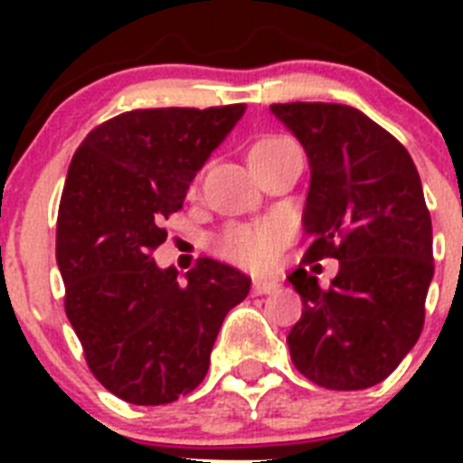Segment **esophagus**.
<instances>
[{"instance_id": "34e87169", "label": "esophagus", "mask_w": 463, "mask_h": 463, "mask_svg": "<svg viewBox=\"0 0 463 463\" xmlns=\"http://www.w3.org/2000/svg\"><path fill=\"white\" fill-rule=\"evenodd\" d=\"M278 288H280V282L271 280V278H257L252 282V292L255 294H273L278 292Z\"/></svg>"}]
</instances>
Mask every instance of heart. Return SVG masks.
<instances>
[{"instance_id": "1", "label": "heart", "mask_w": 463, "mask_h": 463, "mask_svg": "<svg viewBox=\"0 0 463 463\" xmlns=\"http://www.w3.org/2000/svg\"><path fill=\"white\" fill-rule=\"evenodd\" d=\"M288 138L282 137H261L250 143L248 148V157H255L260 153L276 148ZM288 236V229L280 222H257V224H236L229 227L218 241V252L224 260L241 264L248 269H261L267 267L273 255L278 252L280 243Z\"/></svg>"}]
</instances>
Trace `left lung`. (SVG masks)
Returning a JSON list of instances; mask_svg holds the SVG:
<instances>
[{
  "label": "left lung",
  "instance_id": "1",
  "mask_svg": "<svg viewBox=\"0 0 463 463\" xmlns=\"http://www.w3.org/2000/svg\"><path fill=\"white\" fill-rule=\"evenodd\" d=\"M271 113L308 155L306 261L336 257L329 288L288 276L304 313L288 336L292 362L326 390L383 383L415 347L433 278L431 215L408 150L362 110L294 101Z\"/></svg>",
  "mask_w": 463,
  "mask_h": 463
}]
</instances>
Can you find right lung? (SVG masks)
Instances as JSON below:
<instances>
[{"label": "right lung", "instance_id": "obj_1", "mask_svg": "<svg viewBox=\"0 0 463 463\" xmlns=\"http://www.w3.org/2000/svg\"><path fill=\"white\" fill-rule=\"evenodd\" d=\"M245 104L141 109L85 137L67 171L57 213L64 310L94 378L137 406L190 394L211 364L224 315L250 278L203 257L192 271L159 269L162 220L243 118Z\"/></svg>", "mask_w": 463, "mask_h": 463}]
</instances>
